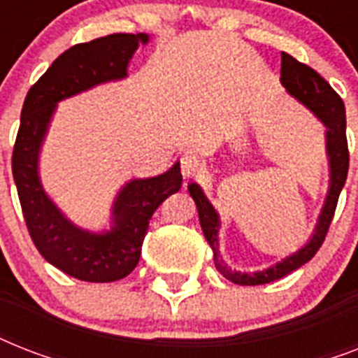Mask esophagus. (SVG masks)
Listing matches in <instances>:
<instances>
[{
    "mask_svg": "<svg viewBox=\"0 0 358 358\" xmlns=\"http://www.w3.org/2000/svg\"><path fill=\"white\" fill-rule=\"evenodd\" d=\"M180 171H182L184 178H193L202 171V162L199 159V156L187 152V154L180 157Z\"/></svg>",
    "mask_w": 358,
    "mask_h": 358,
    "instance_id": "obj_1",
    "label": "esophagus"
}]
</instances>
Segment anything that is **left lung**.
<instances>
[{
	"label": "left lung",
	"mask_w": 358,
	"mask_h": 358,
	"mask_svg": "<svg viewBox=\"0 0 358 358\" xmlns=\"http://www.w3.org/2000/svg\"><path fill=\"white\" fill-rule=\"evenodd\" d=\"M280 81L288 89L289 94H294L299 102H303L317 119L327 126V154L331 162V189H329L327 201L323 206V212L320 215V223L316 227V232L312 236L308 243L299 249L295 255L288 256L286 260L278 262L277 266L269 267L260 273H238L232 271L230 267L219 256V215L213 210V206L208 202L202 189L196 184H189V193L199 210V219H201L202 232L206 236L208 243L213 249V264L217 271L224 278H229L234 284L241 286H258V284H267L278 278L286 277L295 269H299L303 264L314 258L320 247L325 241V236L329 232L331 221L334 217V210L338 204L340 191L344 187L345 178H348V169H350V148H348V137H345V108L342 98L336 94L333 87L317 74L316 70L310 69L308 64L299 63L297 59L282 52V64H280Z\"/></svg>",
	"instance_id": "left-lung-1"
}]
</instances>
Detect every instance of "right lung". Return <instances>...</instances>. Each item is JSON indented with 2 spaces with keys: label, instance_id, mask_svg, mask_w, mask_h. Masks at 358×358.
I'll list each match as a JSON object with an SVG mask.
<instances>
[{
  "label": "right lung",
  "instance_id": "obj_1",
  "mask_svg": "<svg viewBox=\"0 0 358 358\" xmlns=\"http://www.w3.org/2000/svg\"><path fill=\"white\" fill-rule=\"evenodd\" d=\"M145 33L100 36L61 53L25 96L13 148V176L20 206L33 243L52 266L85 282H115L139 264L141 247L152 215L180 189L176 163L156 178L131 180L115 202V227L102 236L76 229L44 195L36 174V156L53 108L59 100L126 76V66Z\"/></svg>",
  "mask_w": 358,
  "mask_h": 358
}]
</instances>
